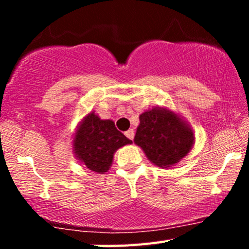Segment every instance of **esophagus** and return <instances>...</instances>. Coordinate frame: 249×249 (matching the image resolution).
Listing matches in <instances>:
<instances>
[{"instance_id": "esophagus-1", "label": "esophagus", "mask_w": 249, "mask_h": 249, "mask_svg": "<svg viewBox=\"0 0 249 249\" xmlns=\"http://www.w3.org/2000/svg\"><path fill=\"white\" fill-rule=\"evenodd\" d=\"M125 136H126L127 138L130 139V141H133V138H134V131L132 130V128H130V130L125 132Z\"/></svg>"}]
</instances>
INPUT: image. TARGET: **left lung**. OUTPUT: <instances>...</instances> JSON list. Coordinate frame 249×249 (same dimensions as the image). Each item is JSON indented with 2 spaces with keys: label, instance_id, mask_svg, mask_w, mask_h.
<instances>
[{
  "label": "left lung",
  "instance_id": "left-lung-1",
  "mask_svg": "<svg viewBox=\"0 0 249 249\" xmlns=\"http://www.w3.org/2000/svg\"><path fill=\"white\" fill-rule=\"evenodd\" d=\"M134 142L154 165L168 167L184 158L194 137L181 119L165 108H153L139 117Z\"/></svg>",
  "mask_w": 249,
  "mask_h": 249
}]
</instances>
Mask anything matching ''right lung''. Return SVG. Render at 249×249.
Listing matches in <instances>:
<instances>
[{"mask_svg": "<svg viewBox=\"0 0 249 249\" xmlns=\"http://www.w3.org/2000/svg\"><path fill=\"white\" fill-rule=\"evenodd\" d=\"M131 142L112 121H102L92 112L79 126L73 146L77 157L89 170L104 173L110 168L117 148Z\"/></svg>", "mask_w": 249, "mask_h": 249, "instance_id": "obj_1", "label": "right lung"}]
</instances>
